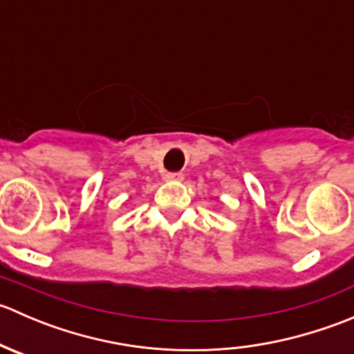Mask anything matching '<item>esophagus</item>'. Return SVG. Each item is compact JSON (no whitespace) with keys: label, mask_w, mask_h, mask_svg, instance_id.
I'll return each instance as SVG.
<instances>
[{"label":"esophagus","mask_w":354,"mask_h":354,"mask_svg":"<svg viewBox=\"0 0 354 354\" xmlns=\"http://www.w3.org/2000/svg\"><path fill=\"white\" fill-rule=\"evenodd\" d=\"M183 180V174L181 173H167L166 181H181Z\"/></svg>","instance_id":"obj_1"}]
</instances>
